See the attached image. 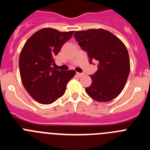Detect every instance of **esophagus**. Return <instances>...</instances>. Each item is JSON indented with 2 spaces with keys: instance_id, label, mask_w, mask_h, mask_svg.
I'll return each mask as SVG.
<instances>
[{
  "instance_id": "esophagus-1",
  "label": "esophagus",
  "mask_w": 150,
  "mask_h": 150,
  "mask_svg": "<svg viewBox=\"0 0 150 150\" xmlns=\"http://www.w3.org/2000/svg\"><path fill=\"white\" fill-rule=\"evenodd\" d=\"M76 75L79 76H82L84 75V74H83V73H76Z\"/></svg>"
}]
</instances>
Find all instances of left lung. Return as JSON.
Listing matches in <instances>:
<instances>
[{
  "mask_svg": "<svg viewBox=\"0 0 150 150\" xmlns=\"http://www.w3.org/2000/svg\"><path fill=\"white\" fill-rule=\"evenodd\" d=\"M74 38L88 54L89 63H98V71L90 75L92 83L86 88V93L97 101H110L121 93L129 75L126 47L114 34L104 29L75 31Z\"/></svg>",
  "mask_w": 150,
  "mask_h": 150,
  "instance_id": "1",
  "label": "left lung"
}]
</instances>
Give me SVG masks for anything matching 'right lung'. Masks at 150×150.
<instances>
[{
  "label": "right lung",
  "instance_id": "obj_1",
  "mask_svg": "<svg viewBox=\"0 0 150 150\" xmlns=\"http://www.w3.org/2000/svg\"><path fill=\"white\" fill-rule=\"evenodd\" d=\"M74 31L60 32L43 28L34 33L24 45L19 56V71L22 84L34 100L50 104L64 94L67 84L75 75L74 71H59L54 57Z\"/></svg>",
  "mask_w": 150,
  "mask_h": 150
}]
</instances>
